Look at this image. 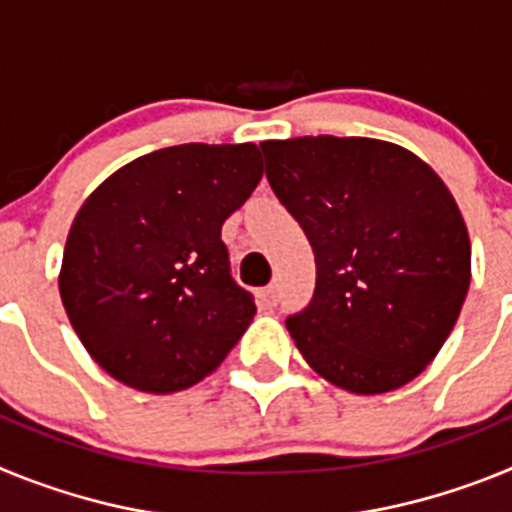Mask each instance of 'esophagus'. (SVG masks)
Listing matches in <instances>:
<instances>
[{
  "instance_id": "1",
  "label": "esophagus",
  "mask_w": 512,
  "mask_h": 512,
  "mask_svg": "<svg viewBox=\"0 0 512 512\" xmlns=\"http://www.w3.org/2000/svg\"><path fill=\"white\" fill-rule=\"evenodd\" d=\"M259 300H261V305L264 307H277V302H279V287L277 284H269V287H264L259 292Z\"/></svg>"
}]
</instances>
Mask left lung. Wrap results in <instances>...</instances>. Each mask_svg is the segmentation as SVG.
Returning a JSON list of instances; mask_svg holds the SVG:
<instances>
[{
	"instance_id": "obj_1",
	"label": "left lung",
	"mask_w": 512,
	"mask_h": 512,
	"mask_svg": "<svg viewBox=\"0 0 512 512\" xmlns=\"http://www.w3.org/2000/svg\"><path fill=\"white\" fill-rule=\"evenodd\" d=\"M266 179L315 253V295L287 318L330 384L379 395L436 359L459 318L472 246L441 176L374 138L264 140Z\"/></svg>"
}]
</instances>
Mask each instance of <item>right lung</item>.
<instances>
[{
  "instance_id": "obj_1",
  "label": "right lung",
  "mask_w": 512,
  "mask_h": 512,
  "mask_svg": "<svg viewBox=\"0 0 512 512\" xmlns=\"http://www.w3.org/2000/svg\"><path fill=\"white\" fill-rule=\"evenodd\" d=\"M264 176L259 148L184 143L104 179L76 212L58 289L94 361L133 390H187L256 315L230 277L223 223Z\"/></svg>"
}]
</instances>
